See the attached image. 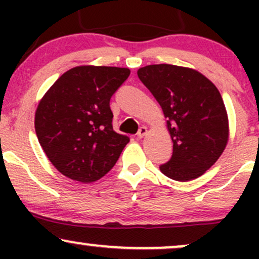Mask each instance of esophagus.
Wrapping results in <instances>:
<instances>
[{"mask_svg": "<svg viewBox=\"0 0 259 259\" xmlns=\"http://www.w3.org/2000/svg\"><path fill=\"white\" fill-rule=\"evenodd\" d=\"M146 134H147V127L146 126H141L139 129V132H138V138L142 139L145 135H146Z\"/></svg>", "mask_w": 259, "mask_h": 259, "instance_id": "obj_1", "label": "esophagus"}]
</instances>
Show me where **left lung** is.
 Wrapping results in <instances>:
<instances>
[{"label":"left lung","mask_w":259,"mask_h":259,"mask_svg":"<svg viewBox=\"0 0 259 259\" xmlns=\"http://www.w3.org/2000/svg\"><path fill=\"white\" fill-rule=\"evenodd\" d=\"M138 76L168 118L173 154L160 171L177 181L196 179L227 146L228 115L221 92L201 73L178 65H147Z\"/></svg>","instance_id":"1"}]
</instances>
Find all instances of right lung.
Masks as SVG:
<instances>
[{"label": "right lung", "mask_w": 259, "mask_h": 259, "mask_svg": "<svg viewBox=\"0 0 259 259\" xmlns=\"http://www.w3.org/2000/svg\"><path fill=\"white\" fill-rule=\"evenodd\" d=\"M127 68L81 65L51 86L35 113V132L58 171L80 183L114 167L129 136L114 132L109 101L129 78Z\"/></svg>", "instance_id": "right-lung-1"}]
</instances>
